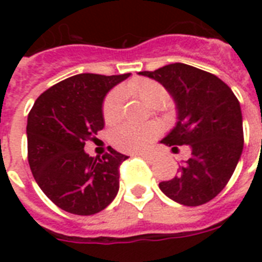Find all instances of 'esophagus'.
I'll list each match as a JSON object with an SVG mask.
<instances>
[{"label":"esophagus","instance_id":"esophagus-1","mask_svg":"<svg viewBox=\"0 0 262 262\" xmlns=\"http://www.w3.org/2000/svg\"><path fill=\"white\" fill-rule=\"evenodd\" d=\"M140 156H143L144 159L147 160H154V155H151V154H148V152H141V154H139Z\"/></svg>","mask_w":262,"mask_h":262}]
</instances>
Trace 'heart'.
<instances>
[{"instance_id": "1", "label": "heart", "mask_w": 262, "mask_h": 262, "mask_svg": "<svg viewBox=\"0 0 262 262\" xmlns=\"http://www.w3.org/2000/svg\"><path fill=\"white\" fill-rule=\"evenodd\" d=\"M129 94L135 95L149 107L163 104L167 99V92L163 85L154 80H136L127 85ZM122 113V95L118 91L111 92L103 104V117L107 123H115ZM159 133L156 123L148 125H123L113 133L111 141L115 148L125 152L141 151L155 139Z\"/></svg>"}]
</instances>
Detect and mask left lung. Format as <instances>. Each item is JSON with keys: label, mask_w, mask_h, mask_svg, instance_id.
Instances as JSON below:
<instances>
[{"label": "left lung", "mask_w": 262, "mask_h": 262, "mask_svg": "<svg viewBox=\"0 0 262 262\" xmlns=\"http://www.w3.org/2000/svg\"><path fill=\"white\" fill-rule=\"evenodd\" d=\"M139 75L160 83L172 98L177 122L160 143L189 145L178 175L159 183L172 201L197 207L211 201L235 171L244 149L242 111L238 99L219 77L186 63L175 62Z\"/></svg>", "instance_id": "8db88e82"}]
</instances>
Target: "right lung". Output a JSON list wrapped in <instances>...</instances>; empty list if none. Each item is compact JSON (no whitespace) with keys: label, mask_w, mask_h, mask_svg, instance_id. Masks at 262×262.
<instances>
[{"label":"right lung","mask_w":262,"mask_h":262,"mask_svg":"<svg viewBox=\"0 0 262 262\" xmlns=\"http://www.w3.org/2000/svg\"><path fill=\"white\" fill-rule=\"evenodd\" d=\"M130 73H81L45 91L27 121L28 163L43 193L63 211L95 215L119 190V166L127 156L111 148L100 158L84 151L104 127L103 102Z\"/></svg>","instance_id":"right-lung-1"}]
</instances>
